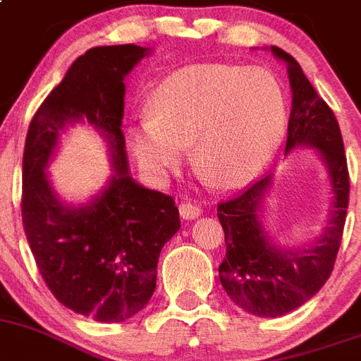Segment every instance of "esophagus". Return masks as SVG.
<instances>
[{
  "mask_svg": "<svg viewBox=\"0 0 361 361\" xmlns=\"http://www.w3.org/2000/svg\"><path fill=\"white\" fill-rule=\"evenodd\" d=\"M202 214V209H200V205H196V203H190V202H183L180 205V216L183 219H196L198 216Z\"/></svg>",
  "mask_w": 361,
  "mask_h": 361,
  "instance_id": "obj_1",
  "label": "esophagus"
}]
</instances>
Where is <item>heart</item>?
Here are the masks:
<instances>
[{"label": "heart", "mask_w": 361, "mask_h": 361, "mask_svg": "<svg viewBox=\"0 0 361 361\" xmlns=\"http://www.w3.org/2000/svg\"><path fill=\"white\" fill-rule=\"evenodd\" d=\"M287 98L265 67L207 63L181 68L159 83L149 118L130 128L140 167L161 180L181 163L192 140V159L224 187L258 174L281 145Z\"/></svg>", "instance_id": "b5f03b06"}]
</instances>
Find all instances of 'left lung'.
<instances>
[{
  "instance_id": "obj_1",
  "label": "left lung",
  "mask_w": 361,
  "mask_h": 361,
  "mask_svg": "<svg viewBox=\"0 0 361 361\" xmlns=\"http://www.w3.org/2000/svg\"><path fill=\"white\" fill-rule=\"evenodd\" d=\"M271 52L287 65L293 90L285 154L303 147L314 150L327 171L331 211L319 236L300 247H285L269 236L262 221L272 174L238 198L218 205L227 247L219 265V281L238 307L259 318L287 314L324 287L336 262L349 205V171L334 112L319 98L293 56L274 45Z\"/></svg>"
}]
</instances>
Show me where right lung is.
I'll list each match as a JSON object with an SVG mask.
<instances>
[{
	"mask_svg": "<svg viewBox=\"0 0 361 361\" xmlns=\"http://www.w3.org/2000/svg\"><path fill=\"white\" fill-rule=\"evenodd\" d=\"M150 52L133 43L87 50L37 109L25 140L21 216L37 269L59 303L102 324L125 322L149 303L159 252L180 231L174 200L130 176L121 130L123 80ZM78 123L106 140L113 174L87 202L68 204L46 169Z\"/></svg>",
	"mask_w": 361,
	"mask_h": 361,
	"instance_id": "right-lung-1",
	"label": "right lung"
}]
</instances>
